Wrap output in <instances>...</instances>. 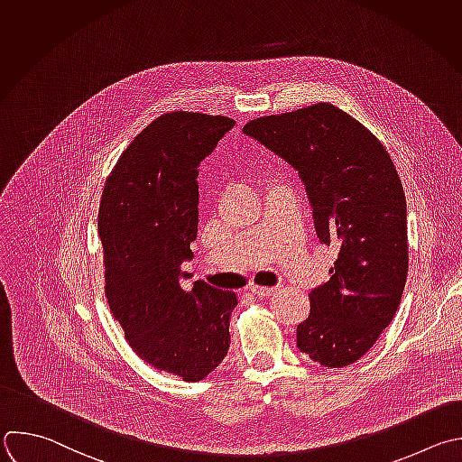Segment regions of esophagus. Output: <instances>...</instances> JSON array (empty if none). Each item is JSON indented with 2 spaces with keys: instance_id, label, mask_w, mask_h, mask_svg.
Listing matches in <instances>:
<instances>
[{
  "instance_id": "34e87169",
  "label": "esophagus",
  "mask_w": 462,
  "mask_h": 462,
  "mask_svg": "<svg viewBox=\"0 0 462 462\" xmlns=\"http://www.w3.org/2000/svg\"><path fill=\"white\" fill-rule=\"evenodd\" d=\"M248 291H252L254 295H257V297H266V295H272L273 291H277V288H266V286H250L248 288Z\"/></svg>"
}]
</instances>
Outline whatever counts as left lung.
Returning a JSON list of instances; mask_svg holds the SVG:
<instances>
[{
    "instance_id": "obj_1",
    "label": "left lung",
    "mask_w": 462,
    "mask_h": 462,
    "mask_svg": "<svg viewBox=\"0 0 462 462\" xmlns=\"http://www.w3.org/2000/svg\"><path fill=\"white\" fill-rule=\"evenodd\" d=\"M243 132L299 172L319 241L339 248L330 281L309 293L297 348L323 366H350L392 323L406 284V199L395 165L363 123L330 103L263 116Z\"/></svg>"
}]
</instances>
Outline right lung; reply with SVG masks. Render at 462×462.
Instances as JSON below:
<instances>
[{
  "mask_svg": "<svg viewBox=\"0 0 462 462\" xmlns=\"http://www.w3.org/2000/svg\"><path fill=\"white\" fill-rule=\"evenodd\" d=\"M236 125L226 116L167 112L123 150L106 178L97 232L105 295L130 348L187 383L205 379L230 346L234 291L194 281L181 263L198 237V165Z\"/></svg>",
  "mask_w": 462,
  "mask_h": 462,
  "instance_id": "add662e5",
  "label": "right lung"
}]
</instances>
